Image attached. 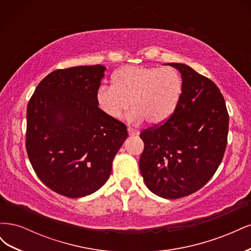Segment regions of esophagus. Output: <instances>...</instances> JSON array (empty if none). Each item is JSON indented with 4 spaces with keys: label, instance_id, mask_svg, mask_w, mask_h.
<instances>
[{
    "label": "esophagus",
    "instance_id": "esophagus-1",
    "mask_svg": "<svg viewBox=\"0 0 251 251\" xmlns=\"http://www.w3.org/2000/svg\"><path fill=\"white\" fill-rule=\"evenodd\" d=\"M127 132H128V135H130V136L139 135V131L138 130H135V128H132V127H128L127 128Z\"/></svg>",
    "mask_w": 251,
    "mask_h": 251
}]
</instances>
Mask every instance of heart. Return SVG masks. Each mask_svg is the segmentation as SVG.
Segmentation results:
<instances>
[{"mask_svg":"<svg viewBox=\"0 0 251 251\" xmlns=\"http://www.w3.org/2000/svg\"><path fill=\"white\" fill-rule=\"evenodd\" d=\"M113 86L97 89L95 101L105 116L119 119L130 109L126 119L140 125H160L177 109L183 90L179 72L172 67L126 66L113 74Z\"/></svg>","mask_w":251,"mask_h":251,"instance_id":"obj_1","label":"heart"}]
</instances>
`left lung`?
I'll return each mask as SVG.
<instances>
[{
  "label": "left lung",
  "mask_w": 251,
  "mask_h": 251,
  "mask_svg": "<svg viewBox=\"0 0 251 251\" xmlns=\"http://www.w3.org/2000/svg\"><path fill=\"white\" fill-rule=\"evenodd\" d=\"M180 72L183 90L177 109L158 127L143 131L139 169L151 193L178 199L203 187L221 163L229 116L216 83L184 64H169Z\"/></svg>",
  "instance_id": "obj_1"
}]
</instances>
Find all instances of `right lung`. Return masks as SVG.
I'll list each match as a JSON object with an SVG mask.
<instances>
[{
  "mask_svg": "<svg viewBox=\"0 0 251 251\" xmlns=\"http://www.w3.org/2000/svg\"><path fill=\"white\" fill-rule=\"evenodd\" d=\"M105 69L95 65L53 71L28 103L30 163L45 185L68 198L93 194L108 181L127 137L126 126L105 116L95 101Z\"/></svg>",
  "mask_w": 251,
  "mask_h": 251,
  "instance_id": "obj_1",
  "label": "right lung"
}]
</instances>
